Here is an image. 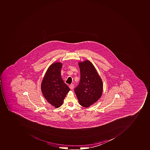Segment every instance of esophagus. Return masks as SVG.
Here are the masks:
<instances>
[{
  "label": "esophagus",
  "mask_w": 150,
  "mask_h": 150,
  "mask_svg": "<svg viewBox=\"0 0 150 150\" xmlns=\"http://www.w3.org/2000/svg\"><path fill=\"white\" fill-rule=\"evenodd\" d=\"M74 84H70L69 86V87L70 89H73L74 88Z\"/></svg>",
  "instance_id": "34e87169"
}]
</instances>
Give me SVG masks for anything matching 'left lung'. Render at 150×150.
Instances as JSON below:
<instances>
[{
	"instance_id": "8db88e82",
	"label": "left lung",
	"mask_w": 150,
	"mask_h": 150,
	"mask_svg": "<svg viewBox=\"0 0 150 150\" xmlns=\"http://www.w3.org/2000/svg\"><path fill=\"white\" fill-rule=\"evenodd\" d=\"M80 81L74 91L80 105L89 107L98 101L103 91V82L93 64L88 60L79 62Z\"/></svg>"
}]
</instances>
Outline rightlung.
I'll list each match as a JSON object with an SVG mask.
<instances>
[{
	"label": "right lung",
	"mask_w": 150,
	"mask_h": 150,
	"mask_svg": "<svg viewBox=\"0 0 150 150\" xmlns=\"http://www.w3.org/2000/svg\"><path fill=\"white\" fill-rule=\"evenodd\" d=\"M63 64H52L49 67L41 82L42 94L46 100L55 108L63 104L64 100L70 89L64 82L61 76Z\"/></svg>",
	"instance_id": "1"
}]
</instances>
